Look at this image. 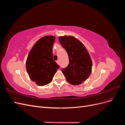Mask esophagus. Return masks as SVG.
<instances>
[{
    "label": "esophagus",
    "mask_w": 125,
    "mask_h": 125,
    "mask_svg": "<svg viewBox=\"0 0 125 125\" xmlns=\"http://www.w3.org/2000/svg\"><path fill=\"white\" fill-rule=\"evenodd\" d=\"M56 62H57V63L58 64H59V60H57V61H56Z\"/></svg>",
    "instance_id": "obj_1"
}]
</instances>
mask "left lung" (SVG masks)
I'll return each instance as SVG.
<instances>
[{
  "label": "left lung",
  "mask_w": 125,
  "mask_h": 125,
  "mask_svg": "<svg viewBox=\"0 0 125 125\" xmlns=\"http://www.w3.org/2000/svg\"><path fill=\"white\" fill-rule=\"evenodd\" d=\"M59 42L69 56V64L62 68L67 81L73 85L85 81L91 73L92 62L84 45L73 36L59 37Z\"/></svg>",
  "instance_id": "8db88e82"
}]
</instances>
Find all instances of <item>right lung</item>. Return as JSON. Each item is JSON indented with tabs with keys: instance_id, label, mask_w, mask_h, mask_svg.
Segmentation results:
<instances>
[{
	"instance_id": "1",
	"label": "right lung",
	"mask_w": 125,
	"mask_h": 125,
	"mask_svg": "<svg viewBox=\"0 0 125 125\" xmlns=\"http://www.w3.org/2000/svg\"><path fill=\"white\" fill-rule=\"evenodd\" d=\"M55 37L45 36L37 41L30 51L26 68L30 79L40 86L50 83L59 66L53 60L52 47Z\"/></svg>"
}]
</instances>
